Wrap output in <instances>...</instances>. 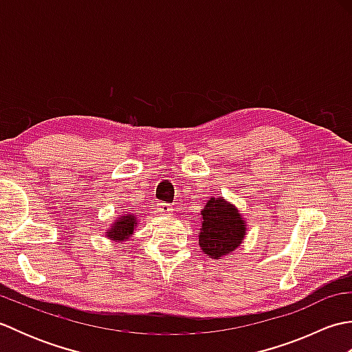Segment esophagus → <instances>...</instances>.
Wrapping results in <instances>:
<instances>
[{"label": "esophagus", "instance_id": "obj_1", "mask_svg": "<svg viewBox=\"0 0 352 352\" xmlns=\"http://www.w3.org/2000/svg\"><path fill=\"white\" fill-rule=\"evenodd\" d=\"M157 212L164 213V214H170L172 212H174V207L168 203H159L157 204Z\"/></svg>", "mask_w": 352, "mask_h": 352}]
</instances>
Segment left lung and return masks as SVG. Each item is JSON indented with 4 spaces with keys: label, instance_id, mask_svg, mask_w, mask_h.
I'll return each instance as SVG.
<instances>
[{
    "label": "left lung",
    "instance_id": "1",
    "mask_svg": "<svg viewBox=\"0 0 352 352\" xmlns=\"http://www.w3.org/2000/svg\"><path fill=\"white\" fill-rule=\"evenodd\" d=\"M199 246L208 257L218 258L233 252L245 237V221L234 206L222 198H212L204 207Z\"/></svg>",
    "mask_w": 352,
    "mask_h": 352
}]
</instances>
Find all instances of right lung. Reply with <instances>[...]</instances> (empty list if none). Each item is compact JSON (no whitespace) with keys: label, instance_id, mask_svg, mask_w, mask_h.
Listing matches in <instances>:
<instances>
[{"label":"right lung","instance_id":"1","mask_svg":"<svg viewBox=\"0 0 352 352\" xmlns=\"http://www.w3.org/2000/svg\"><path fill=\"white\" fill-rule=\"evenodd\" d=\"M134 223H136V218L133 214L129 216H121L118 219V222H115L111 226L110 230H107V236L111 239V241H124V239L130 237L133 234L134 230Z\"/></svg>","mask_w":352,"mask_h":352}]
</instances>
